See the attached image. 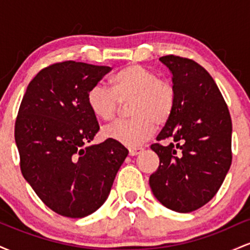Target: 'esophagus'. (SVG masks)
I'll list each match as a JSON object with an SVG mask.
<instances>
[{
    "instance_id": "obj_1",
    "label": "esophagus",
    "mask_w": 250,
    "mask_h": 250,
    "mask_svg": "<svg viewBox=\"0 0 250 250\" xmlns=\"http://www.w3.org/2000/svg\"><path fill=\"white\" fill-rule=\"evenodd\" d=\"M141 151H143L142 147H131L129 148V155L130 156H135V155H139Z\"/></svg>"
}]
</instances>
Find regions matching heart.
Masks as SVG:
<instances>
[{"mask_svg": "<svg viewBox=\"0 0 250 250\" xmlns=\"http://www.w3.org/2000/svg\"><path fill=\"white\" fill-rule=\"evenodd\" d=\"M129 101V114L133 119L110 123L102 133L105 139L136 147L154 134L155 125H163L169 121L176 93L170 82L159 79L154 71L140 64H129L111 77L110 87L96 83L87 94L90 110L104 121L114 119L121 103Z\"/></svg>", "mask_w": 250, "mask_h": 250, "instance_id": "1", "label": "heart"}]
</instances>
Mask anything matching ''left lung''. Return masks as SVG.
Masks as SVG:
<instances>
[{"label":"left lung","mask_w":250,"mask_h":250,"mask_svg":"<svg viewBox=\"0 0 250 250\" xmlns=\"http://www.w3.org/2000/svg\"><path fill=\"white\" fill-rule=\"evenodd\" d=\"M173 75L174 113L154 143L160 166L149 177L151 191L165 207L190 213L217 193L231 165V119L213 77L193 60L160 57Z\"/></svg>","instance_id":"obj_1"}]
</instances>
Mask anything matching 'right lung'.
Here are the masks:
<instances>
[{"instance_id":"obj_1","label":"right lung","mask_w":250,"mask_h":250,"mask_svg":"<svg viewBox=\"0 0 250 250\" xmlns=\"http://www.w3.org/2000/svg\"><path fill=\"white\" fill-rule=\"evenodd\" d=\"M105 65L64 61L31 80L15 122L20 167L47 207L80 219L107 200L128 150L121 143L93 141L100 125L87 94L105 74Z\"/></svg>"}]
</instances>
